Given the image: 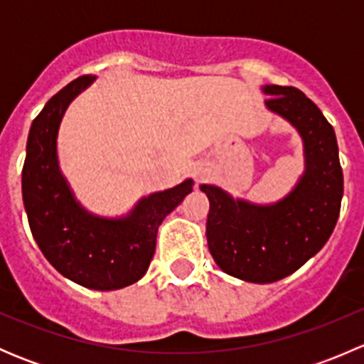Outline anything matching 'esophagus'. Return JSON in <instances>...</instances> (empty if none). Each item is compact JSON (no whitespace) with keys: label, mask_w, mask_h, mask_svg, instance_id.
I'll list each match as a JSON object with an SVG mask.
<instances>
[{"label":"esophagus","mask_w":364,"mask_h":364,"mask_svg":"<svg viewBox=\"0 0 364 364\" xmlns=\"http://www.w3.org/2000/svg\"><path fill=\"white\" fill-rule=\"evenodd\" d=\"M193 176H196L197 181H200V179H204V178H205V171H204L203 167H197L196 171H193Z\"/></svg>","instance_id":"1"}]
</instances>
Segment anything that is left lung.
<instances>
[{
	"label": "left lung",
	"instance_id": "obj_1",
	"mask_svg": "<svg viewBox=\"0 0 364 364\" xmlns=\"http://www.w3.org/2000/svg\"><path fill=\"white\" fill-rule=\"evenodd\" d=\"M267 111L289 121L303 141L304 171L294 188L271 204L232 197L200 185L209 199L205 236L223 273L252 284L289 277L333 234L343 197V172L335 130L321 109L297 87L266 84Z\"/></svg>",
	"mask_w": 364,
	"mask_h": 364
}]
</instances>
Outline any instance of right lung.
<instances>
[{
  "mask_svg": "<svg viewBox=\"0 0 364 364\" xmlns=\"http://www.w3.org/2000/svg\"><path fill=\"white\" fill-rule=\"evenodd\" d=\"M93 82L91 75L72 80L33 119L23 200L33 237L54 269L82 287L116 291L144 277L155 255L160 223L192 192L193 179L141 197L123 216L87 211L61 172L58 134L68 105Z\"/></svg>",
  "mask_w": 364,
  "mask_h": 364,
  "instance_id": "obj_1",
  "label": "right lung"
}]
</instances>
